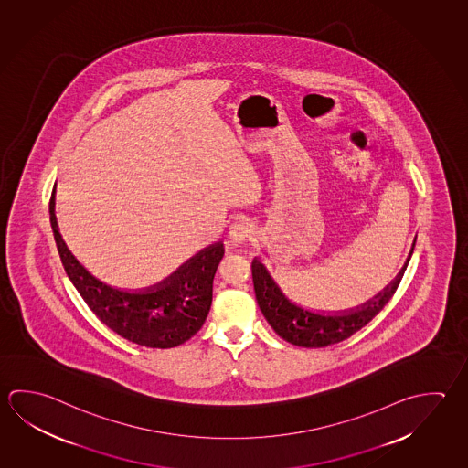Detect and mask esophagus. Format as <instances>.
<instances>
[{"instance_id": "1", "label": "esophagus", "mask_w": 468, "mask_h": 468, "mask_svg": "<svg viewBox=\"0 0 468 468\" xmlns=\"http://www.w3.org/2000/svg\"><path fill=\"white\" fill-rule=\"evenodd\" d=\"M252 234H254V230L250 229L249 224H246V222H239V224H234V226L230 228V242H232L234 246H242V244H246V242H249V240L252 239Z\"/></svg>"}]
</instances>
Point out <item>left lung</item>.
Returning a JSON list of instances; mask_svg holds the SVG:
<instances>
[{
	"label": "left lung",
	"instance_id": "left-lung-1",
	"mask_svg": "<svg viewBox=\"0 0 468 468\" xmlns=\"http://www.w3.org/2000/svg\"><path fill=\"white\" fill-rule=\"evenodd\" d=\"M408 262L396 277V281L371 302H367L363 306H357L356 310L351 308L345 312L324 314V312H308L292 303L275 285V282L264 265L254 261L252 281H254L255 298L265 320L281 338L302 348H324L346 340L353 333H356L365 324H369L374 316L383 310L384 305L389 302V298L398 289Z\"/></svg>",
	"mask_w": 468,
	"mask_h": 468
}]
</instances>
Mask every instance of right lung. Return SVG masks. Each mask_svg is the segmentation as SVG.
Returning <instances> with one entry per match:
<instances>
[{
	"label": "right lung",
	"instance_id": "obj_1",
	"mask_svg": "<svg viewBox=\"0 0 468 468\" xmlns=\"http://www.w3.org/2000/svg\"><path fill=\"white\" fill-rule=\"evenodd\" d=\"M51 226L69 279L97 318L122 338L146 348L166 349L199 332L213 302L214 275L224 255V244L206 247L168 281L130 292L103 283L79 264L60 238L52 207Z\"/></svg>",
	"mask_w": 468,
	"mask_h": 468
}]
</instances>
